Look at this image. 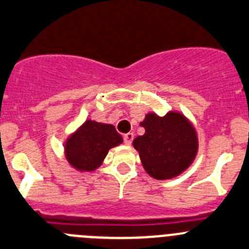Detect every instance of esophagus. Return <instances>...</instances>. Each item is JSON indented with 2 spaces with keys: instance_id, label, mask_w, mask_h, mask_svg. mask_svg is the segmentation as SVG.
I'll return each mask as SVG.
<instances>
[{
  "instance_id": "1",
  "label": "esophagus",
  "mask_w": 249,
  "mask_h": 249,
  "mask_svg": "<svg viewBox=\"0 0 249 249\" xmlns=\"http://www.w3.org/2000/svg\"><path fill=\"white\" fill-rule=\"evenodd\" d=\"M133 138H134L133 133H127L124 134V137H123V141H124V143H126L127 145H131L132 142H133Z\"/></svg>"
}]
</instances>
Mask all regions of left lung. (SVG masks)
<instances>
[{
  "label": "left lung",
  "mask_w": 249,
  "mask_h": 249,
  "mask_svg": "<svg viewBox=\"0 0 249 249\" xmlns=\"http://www.w3.org/2000/svg\"><path fill=\"white\" fill-rule=\"evenodd\" d=\"M141 126L143 136L133 141L144 170L156 179H170L186 171L198 151L197 132L192 123L177 111L160 117L150 112Z\"/></svg>",
  "instance_id": "obj_1"
}]
</instances>
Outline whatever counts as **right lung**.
<instances>
[{
    "label": "right lung",
    "instance_id": "1",
    "mask_svg": "<svg viewBox=\"0 0 249 249\" xmlns=\"http://www.w3.org/2000/svg\"><path fill=\"white\" fill-rule=\"evenodd\" d=\"M122 142L112 124L87 120L66 141V159L78 171H94L103 164L108 150Z\"/></svg>",
    "mask_w": 249,
    "mask_h": 249
}]
</instances>
